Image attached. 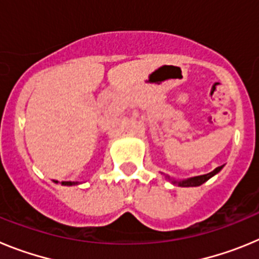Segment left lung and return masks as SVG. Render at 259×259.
Listing matches in <instances>:
<instances>
[{"instance_id":"8db88e82","label":"left lung","mask_w":259,"mask_h":259,"mask_svg":"<svg viewBox=\"0 0 259 259\" xmlns=\"http://www.w3.org/2000/svg\"><path fill=\"white\" fill-rule=\"evenodd\" d=\"M222 168H223V166H219L209 174H205V175H200V176H193V178H188V179H183V180H175V179H172V178H170L168 175H164V178L170 180L172 184H178L179 187H198V185H201V184H203L205 182H207L210 178H212L214 175H217V174H218Z\"/></svg>"}]
</instances>
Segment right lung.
Masks as SVG:
<instances>
[{"label":"right lung","instance_id":"obj_1","mask_svg":"<svg viewBox=\"0 0 259 259\" xmlns=\"http://www.w3.org/2000/svg\"><path fill=\"white\" fill-rule=\"evenodd\" d=\"M54 183H58L57 182V180H54ZM77 184H80L79 182H62V185H77Z\"/></svg>","mask_w":259,"mask_h":259}]
</instances>
